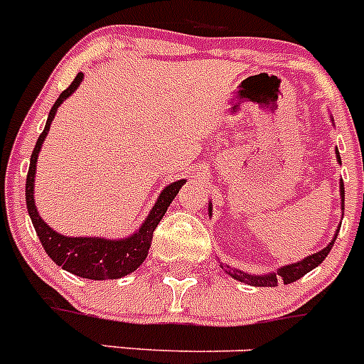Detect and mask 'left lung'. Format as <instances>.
<instances>
[{
    "label": "left lung",
    "mask_w": 364,
    "mask_h": 364,
    "mask_svg": "<svg viewBox=\"0 0 364 364\" xmlns=\"http://www.w3.org/2000/svg\"><path fill=\"white\" fill-rule=\"evenodd\" d=\"M336 154H337V160L341 162V156L337 151H336ZM341 197H343L341 205H343V210H345V184H341ZM210 215H211V210H210ZM337 233H339V231H337ZM337 233H336V237H333L332 242L328 244L324 250H321V252L306 257V259H302L301 262L282 266L277 273H268V275H262V277H260V275H247V273H244V272H237V269L230 268V266H228L226 269L233 279H237V281H240V282H246V284H252V286H269V288H272V286H277L279 282L291 284V282H295V281H299L301 277H304L308 272H311L314 268H317V266H319L321 262L326 259L328 253H330V250H332L333 242H336ZM222 268H224V266H222Z\"/></svg>",
    "instance_id": "1"
}]
</instances>
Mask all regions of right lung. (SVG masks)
Returning <instances> with one entry per match:
<instances>
[{
  "instance_id": "obj_1",
  "label": "right lung",
  "mask_w": 364,
  "mask_h": 364,
  "mask_svg": "<svg viewBox=\"0 0 364 364\" xmlns=\"http://www.w3.org/2000/svg\"><path fill=\"white\" fill-rule=\"evenodd\" d=\"M83 74L78 73L65 91L60 95V98L54 102L53 109L49 112L47 124H45L43 133L38 138L34 151L31 154V166L27 173V184H25V198H27V211L31 215V220L34 224L38 237L41 240V246L47 252V255L62 266L67 272L78 275L83 279H92V281H104V279H120L124 275H129L131 272L138 268L146 260L147 252H149L153 233L159 226V222L166 215L167 208L176 197V193L184 186L186 180H178L167 186L162 191L160 198L156 200L154 208L151 210L149 217L144 222L142 228L125 240H107L96 239V237H65V235L56 233L50 230L36 211L34 204V175H36V160L38 153L41 149L45 136L50 129V122L54 120L56 109L62 105L63 100L69 98L76 87L82 83Z\"/></svg>"
}]
</instances>
